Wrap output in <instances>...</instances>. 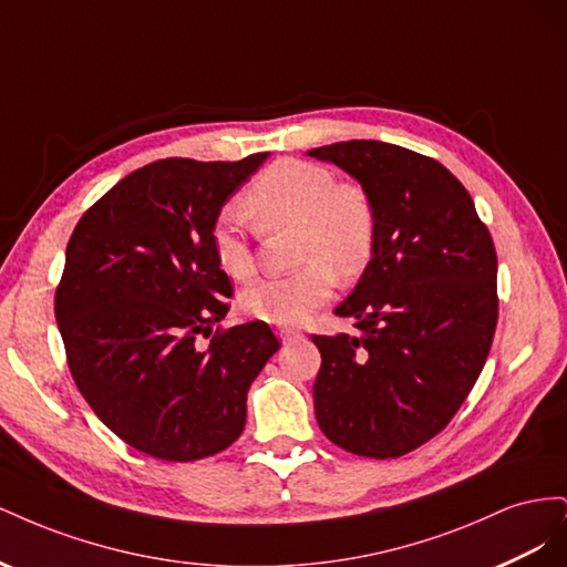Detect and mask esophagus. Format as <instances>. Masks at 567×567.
<instances>
[{
    "instance_id": "esophagus-1",
    "label": "esophagus",
    "mask_w": 567,
    "mask_h": 567,
    "mask_svg": "<svg viewBox=\"0 0 567 567\" xmlns=\"http://www.w3.org/2000/svg\"><path fill=\"white\" fill-rule=\"evenodd\" d=\"M279 336H281L284 342H293V340L302 338V331H300V329H293V326H281Z\"/></svg>"
}]
</instances>
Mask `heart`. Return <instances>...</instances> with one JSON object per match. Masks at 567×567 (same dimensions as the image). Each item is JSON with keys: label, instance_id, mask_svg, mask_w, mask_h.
<instances>
[{"label": "heart", "instance_id": "1", "mask_svg": "<svg viewBox=\"0 0 567 567\" xmlns=\"http://www.w3.org/2000/svg\"><path fill=\"white\" fill-rule=\"evenodd\" d=\"M246 210L262 231L293 227V274L265 279L241 296V310L277 326L300 323L333 296L336 274L354 279L375 246V208L364 186L338 182L329 167L298 158L269 165L246 194ZM210 246L221 271L246 281L255 257L234 210L219 213Z\"/></svg>", "mask_w": 567, "mask_h": 567}]
</instances>
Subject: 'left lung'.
I'll use <instances>...</instances> for the list:
<instances>
[{
  "label": "left lung",
  "instance_id": "1",
  "mask_svg": "<svg viewBox=\"0 0 567 567\" xmlns=\"http://www.w3.org/2000/svg\"><path fill=\"white\" fill-rule=\"evenodd\" d=\"M307 156L362 184L379 221L362 279L336 307L357 333L312 336L317 421L342 450L398 458L454 419L487 362L496 250L471 194L433 158L371 140Z\"/></svg>",
  "mask_w": 567,
  "mask_h": 567
}]
</instances>
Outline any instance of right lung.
I'll use <instances>...</instances> for the list:
<instances>
[{
    "label": "right lung",
    "instance_id": "1",
    "mask_svg": "<svg viewBox=\"0 0 567 567\" xmlns=\"http://www.w3.org/2000/svg\"><path fill=\"white\" fill-rule=\"evenodd\" d=\"M267 156L144 165L68 241L54 300L68 367L94 414L144 454L198 461L227 450L244 433L250 383L279 350L265 321L213 333L234 290L210 229ZM198 334L214 338L200 347Z\"/></svg>",
    "mask_w": 567,
    "mask_h": 567
}]
</instances>
